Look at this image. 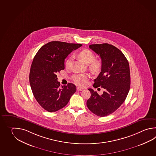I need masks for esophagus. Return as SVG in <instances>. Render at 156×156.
<instances>
[{
    "mask_svg": "<svg viewBox=\"0 0 156 156\" xmlns=\"http://www.w3.org/2000/svg\"><path fill=\"white\" fill-rule=\"evenodd\" d=\"M83 90H84V89L82 88H80V87H77L76 88V90H78V91H82Z\"/></svg>",
    "mask_w": 156,
    "mask_h": 156,
    "instance_id": "obj_1",
    "label": "esophagus"
}]
</instances>
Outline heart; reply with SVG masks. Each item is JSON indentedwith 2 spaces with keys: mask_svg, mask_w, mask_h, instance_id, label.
Returning a JSON list of instances; mask_svg holds the SVG:
<instances>
[{
  "mask_svg": "<svg viewBox=\"0 0 156 156\" xmlns=\"http://www.w3.org/2000/svg\"><path fill=\"white\" fill-rule=\"evenodd\" d=\"M78 57L85 64L89 65V69L92 71L98 70L100 67V63L98 61H94L95 55L92 51L88 49H84L80 51L78 53ZM72 61V58H68L66 62V67L67 68L70 67ZM72 80L76 85L80 86H85L88 80V76L83 74H76L72 77Z\"/></svg>",
  "mask_w": 156,
  "mask_h": 156,
  "instance_id": "obj_1",
  "label": "heart"
}]
</instances>
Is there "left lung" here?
I'll return each instance as SVG.
<instances>
[{"mask_svg":"<svg viewBox=\"0 0 156 156\" xmlns=\"http://www.w3.org/2000/svg\"><path fill=\"white\" fill-rule=\"evenodd\" d=\"M90 49L102 60L101 72L94 80L93 87L105 89L102 95L93 89L87 101L90 111L99 117L111 115L121 106L130 89L129 66L127 58L119 49L108 43L91 44Z\"/></svg>","mask_w":156,"mask_h":156,"instance_id":"left-lung-1","label":"left lung"}]
</instances>
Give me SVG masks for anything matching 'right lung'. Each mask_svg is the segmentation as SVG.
<instances>
[{"label": "right lung", "instance_id": "right-lung-1", "mask_svg": "<svg viewBox=\"0 0 156 156\" xmlns=\"http://www.w3.org/2000/svg\"><path fill=\"white\" fill-rule=\"evenodd\" d=\"M80 44L52 41L42 46L33 59L29 73L32 92L41 107L49 112L64 107L76 87L68 83L60 88L57 73L64 69V59Z\"/></svg>", "mask_w": 156, "mask_h": 156}]
</instances>
